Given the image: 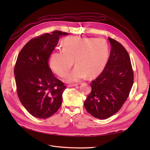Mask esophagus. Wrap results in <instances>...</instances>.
<instances>
[{
	"label": "esophagus",
	"mask_w": 150,
	"mask_h": 150,
	"mask_svg": "<svg viewBox=\"0 0 150 150\" xmlns=\"http://www.w3.org/2000/svg\"><path fill=\"white\" fill-rule=\"evenodd\" d=\"M78 85V84H68L67 86V87H74V86Z\"/></svg>",
	"instance_id": "esophagus-1"
}]
</instances>
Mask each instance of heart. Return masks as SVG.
Listing matches in <instances>:
<instances>
[{
	"label": "heart",
	"instance_id": "b5f03b06",
	"mask_svg": "<svg viewBox=\"0 0 150 150\" xmlns=\"http://www.w3.org/2000/svg\"><path fill=\"white\" fill-rule=\"evenodd\" d=\"M108 57L106 42L100 38L69 37L62 45V51H54L49 60L50 67L61 78L65 77L73 65L76 67L66 76L69 83L78 82L96 76L104 69Z\"/></svg>",
	"mask_w": 150,
	"mask_h": 150
}]
</instances>
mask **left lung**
Instances as JSON below:
<instances>
[{
  "instance_id": "obj_1",
  "label": "left lung",
  "mask_w": 150,
  "mask_h": 150,
  "mask_svg": "<svg viewBox=\"0 0 150 150\" xmlns=\"http://www.w3.org/2000/svg\"><path fill=\"white\" fill-rule=\"evenodd\" d=\"M111 52L106 65L93 80L91 92L84 101L86 110L96 118L105 120L115 115L128 98L134 81L129 54L111 38Z\"/></svg>"
}]
</instances>
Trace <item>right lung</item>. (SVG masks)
I'll list each match as a JSON object with an SVG mask.
<instances>
[{"mask_svg": "<svg viewBox=\"0 0 150 150\" xmlns=\"http://www.w3.org/2000/svg\"><path fill=\"white\" fill-rule=\"evenodd\" d=\"M67 34L55 30L32 39L18 55L13 71L18 97L38 118L51 117L61 106L66 86L54 76L48 62L59 38Z\"/></svg>", "mask_w": 150, "mask_h": 150, "instance_id": "right-lung-1", "label": "right lung"}]
</instances>
